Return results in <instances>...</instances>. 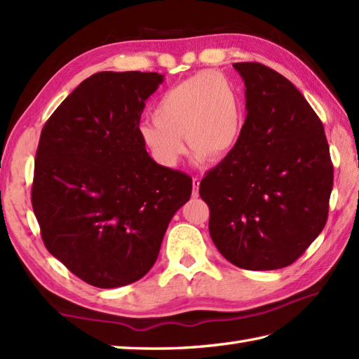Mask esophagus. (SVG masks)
<instances>
[{
    "label": "esophagus",
    "mask_w": 359,
    "mask_h": 359,
    "mask_svg": "<svg viewBox=\"0 0 359 359\" xmlns=\"http://www.w3.org/2000/svg\"><path fill=\"white\" fill-rule=\"evenodd\" d=\"M199 187H201V179L194 177L193 179V197L199 196Z\"/></svg>",
    "instance_id": "obj_1"
}]
</instances>
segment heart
I'll return each mask as SVG.
<instances>
[{"instance_id": "1", "label": "heart", "mask_w": 359, "mask_h": 359, "mask_svg": "<svg viewBox=\"0 0 359 359\" xmlns=\"http://www.w3.org/2000/svg\"><path fill=\"white\" fill-rule=\"evenodd\" d=\"M243 126V109L234 83L216 71H203L160 97L154 120L140 125L144 147L158 163L174 166L185 142L197 160L230 154Z\"/></svg>"}]
</instances>
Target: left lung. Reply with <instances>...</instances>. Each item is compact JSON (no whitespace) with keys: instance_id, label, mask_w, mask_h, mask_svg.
<instances>
[{"instance_id":"obj_1","label":"left lung","mask_w":359,"mask_h":359,"mask_svg":"<svg viewBox=\"0 0 359 359\" xmlns=\"http://www.w3.org/2000/svg\"><path fill=\"white\" fill-rule=\"evenodd\" d=\"M245 83L247 117L230 154L201 182L210 236L245 270L293 264L327 222L333 188L321 120L284 75L234 63Z\"/></svg>"}]
</instances>
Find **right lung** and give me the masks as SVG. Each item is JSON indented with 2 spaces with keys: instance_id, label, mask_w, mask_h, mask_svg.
Here are the masks:
<instances>
[{
  "instance_id": "add662e5",
  "label": "right lung",
  "mask_w": 359,
  "mask_h": 359,
  "mask_svg": "<svg viewBox=\"0 0 359 359\" xmlns=\"http://www.w3.org/2000/svg\"><path fill=\"white\" fill-rule=\"evenodd\" d=\"M165 80L157 72H97L81 81L38 143L32 207L46 248L98 288L139 280L189 201L188 174L158 165L140 137L144 102Z\"/></svg>"
}]
</instances>
